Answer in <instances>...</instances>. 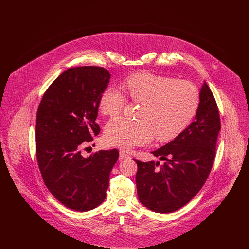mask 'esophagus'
<instances>
[{"instance_id": "1", "label": "esophagus", "mask_w": 249, "mask_h": 249, "mask_svg": "<svg viewBox=\"0 0 249 249\" xmlns=\"http://www.w3.org/2000/svg\"><path fill=\"white\" fill-rule=\"evenodd\" d=\"M119 159H120V160L130 159V156L129 154H127L126 152H124V151H120V153H119Z\"/></svg>"}]
</instances>
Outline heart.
<instances>
[{"label":"heart","instance_id":"b5f03b06","mask_svg":"<svg viewBox=\"0 0 249 249\" xmlns=\"http://www.w3.org/2000/svg\"><path fill=\"white\" fill-rule=\"evenodd\" d=\"M121 88L131 101L141 103L137 117L111 119L105 129L107 142L123 149L150 142L169 141L186 130L200 107V91L194 84L149 71L126 77ZM127 98L116 87H108L100 96L99 108L109 117L119 115Z\"/></svg>","mask_w":249,"mask_h":249}]
</instances>
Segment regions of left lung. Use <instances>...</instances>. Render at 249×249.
Wrapping results in <instances>:
<instances>
[{
  "label": "left lung",
  "mask_w": 249,
  "mask_h": 249,
  "mask_svg": "<svg viewBox=\"0 0 249 249\" xmlns=\"http://www.w3.org/2000/svg\"><path fill=\"white\" fill-rule=\"evenodd\" d=\"M219 130L218 108L211 89L203 82L194 121L173 141L151 152L165 163L160 166L159 161L134 160L141 203L160 213H172L187 204L211 172Z\"/></svg>",
  "instance_id": "8db88e82"
}]
</instances>
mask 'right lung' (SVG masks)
Here are the masks:
<instances>
[{
    "label": "right lung",
    "mask_w": 249,
    "mask_h": 249,
    "mask_svg": "<svg viewBox=\"0 0 249 249\" xmlns=\"http://www.w3.org/2000/svg\"><path fill=\"white\" fill-rule=\"evenodd\" d=\"M111 74L97 66L60 73L43 96L36 115V158L46 186L66 207L86 212L105 201L118 149L85 158L81 148L100 132L99 99Z\"/></svg>",
    "instance_id": "1"
}]
</instances>
